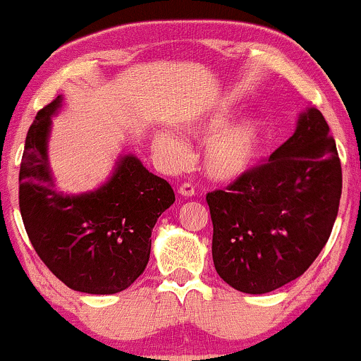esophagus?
Instances as JSON below:
<instances>
[{"label":"esophagus","instance_id":"34e87169","mask_svg":"<svg viewBox=\"0 0 361 361\" xmlns=\"http://www.w3.org/2000/svg\"><path fill=\"white\" fill-rule=\"evenodd\" d=\"M179 195L184 196V197L195 196V188H192V184H189V182H184V184H180L179 185Z\"/></svg>","mask_w":361,"mask_h":361}]
</instances>
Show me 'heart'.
I'll return each instance as SVG.
<instances>
[{
  "mask_svg": "<svg viewBox=\"0 0 361 361\" xmlns=\"http://www.w3.org/2000/svg\"><path fill=\"white\" fill-rule=\"evenodd\" d=\"M231 118L232 111L227 106H222L185 129V133L196 139H207L217 134L207 146L203 158L204 172L213 180L238 179L253 170L265 153V122L258 117H247L232 123L223 131L221 129ZM153 148L170 166H179L188 157L185 145L172 133L154 134Z\"/></svg>",
  "mask_w": 361,
  "mask_h": 361,
  "instance_id": "b5f03b06",
  "label": "heart"
}]
</instances>
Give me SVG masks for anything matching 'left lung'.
Here are the masks:
<instances>
[{
  "mask_svg": "<svg viewBox=\"0 0 361 361\" xmlns=\"http://www.w3.org/2000/svg\"><path fill=\"white\" fill-rule=\"evenodd\" d=\"M343 172L324 115L308 108L288 141L231 185L208 192L215 270L265 294L303 275L329 241Z\"/></svg>",
  "mask_w": 361,
  "mask_h": 361,
  "instance_id": "8db88e82",
  "label": "left lung"
}]
</instances>
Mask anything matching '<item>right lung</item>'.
Listing matches in <instances>:
<instances>
[{
    "label": "right lung",
    "mask_w": 361,
    "mask_h": 361,
    "mask_svg": "<svg viewBox=\"0 0 361 361\" xmlns=\"http://www.w3.org/2000/svg\"><path fill=\"white\" fill-rule=\"evenodd\" d=\"M61 96L37 111L25 137L18 176L22 220L44 265L73 290L115 294L145 272L151 231L176 201L172 185L134 154L117 161L111 179L92 192H56L48 165L51 115Z\"/></svg>",
    "instance_id": "add662e5"
}]
</instances>
